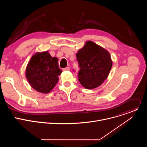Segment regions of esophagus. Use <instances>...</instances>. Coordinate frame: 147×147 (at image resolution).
Masks as SVG:
<instances>
[{
  "label": "esophagus",
  "instance_id": "esophagus-1",
  "mask_svg": "<svg viewBox=\"0 0 147 147\" xmlns=\"http://www.w3.org/2000/svg\"><path fill=\"white\" fill-rule=\"evenodd\" d=\"M69 70H70V67H66V68L63 69V71H69Z\"/></svg>",
  "mask_w": 147,
  "mask_h": 147
}]
</instances>
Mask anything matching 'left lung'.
<instances>
[{
	"label": "left lung",
	"mask_w": 147,
	"mask_h": 147,
	"mask_svg": "<svg viewBox=\"0 0 147 147\" xmlns=\"http://www.w3.org/2000/svg\"><path fill=\"white\" fill-rule=\"evenodd\" d=\"M76 56L80 67V83L87 90L100 86L108 78L112 66L109 52L93 41L87 40Z\"/></svg>",
	"instance_id": "obj_1"
}]
</instances>
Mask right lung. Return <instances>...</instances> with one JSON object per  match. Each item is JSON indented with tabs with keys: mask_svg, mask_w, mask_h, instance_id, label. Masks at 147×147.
<instances>
[{
	"mask_svg": "<svg viewBox=\"0 0 147 147\" xmlns=\"http://www.w3.org/2000/svg\"><path fill=\"white\" fill-rule=\"evenodd\" d=\"M61 72L59 67L58 59L52 57L47 51L32 55L26 69V77L35 90L48 94L56 85Z\"/></svg>",
	"mask_w": 147,
	"mask_h": 147,
	"instance_id": "add662e5",
	"label": "right lung"
}]
</instances>
